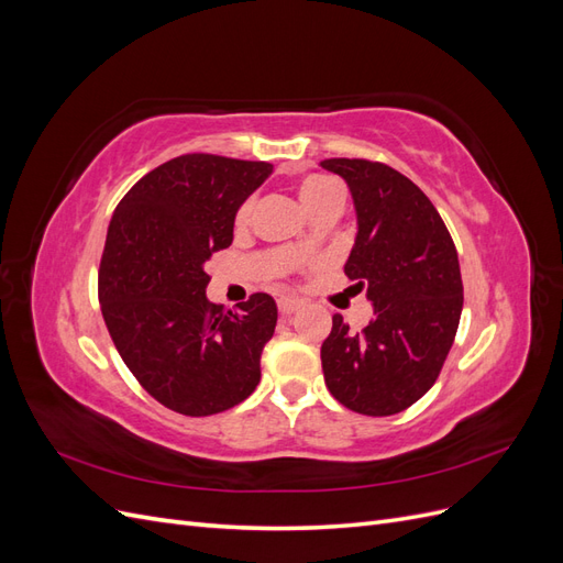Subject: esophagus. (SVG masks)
Returning a JSON list of instances; mask_svg holds the SVG:
<instances>
[{"instance_id":"obj_1","label":"esophagus","mask_w":563,"mask_h":563,"mask_svg":"<svg viewBox=\"0 0 563 563\" xmlns=\"http://www.w3.org/2000/svg\"><path fill=\"white\" fill-rule=\"evenodd\" d=\"M279 312L282 314H294V312H298L300 310V300H296V298H279Z\"/></svg>"}]
</instances>
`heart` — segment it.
I'll return each instance as SVG.
<instances>
[{"label":"heart","mask_w":563,"mask_h":563,"mask_svg":"<svg viewBox=\"0 0 563 563\" xmlns=\"http://www.w3.org/2000/svg\"><path fill=\"white\" fill-rule=\"evenodd\" d=\"M333 190H340V187H338L335 183H331L329 178L308 176V178H302L300 185H298V197H300V201H302V207L312 213V209L317 207V203H319L323 197H327V195H331ZM249 213H251V201L242 203L240 211H236V225H244L246 220H249ZM296 249H298V251L310 249V240H308V236H305V234L298 236Z\"/></svg>","instance_id":"1"}]
</instances>
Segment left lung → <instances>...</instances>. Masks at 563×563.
<instances>
[{
    "label": "left lung",
    "instance_id": "left-lung-1",
    "mask_svg": "<svg viewBox=\"0 0 563 563\" xmlns=\"http://www.w3.org/2000/svg\"><path fill=\"white\" fill-rule=\"evenodd\" d=\"M321 166L352 192L360 230L345 275L376 314L360 333L333 317L323 380L350 411L395 416L437 383L453 345L463 312L457 251L434 203L391 166L345 157Z\"/></svg>",
    "mask_w": 563,
    "mask_h": 563
}]
</instances>
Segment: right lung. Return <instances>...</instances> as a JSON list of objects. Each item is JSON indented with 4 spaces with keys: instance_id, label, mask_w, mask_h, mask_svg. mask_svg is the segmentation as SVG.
<instances>
[{
    "instance_id": "1",
    "label": "right lung",
    "mask_w": 563,
    "mask_h": 563,
    "mask_svg": "<svg viewBox=\"0 0 563 563\" xmlns=\"http://www.w3.org/2000/svg\"><path fill=\"white\" fill-rule=\"evenodd\" d=\"M272 174L267 162L183 155L135 183L112 213L98 300L112 343L147 395L183 416H213L261 383L277 305L207 300L203 272L232 244L234 216Z\"/></svg>"
}]
</instances>
